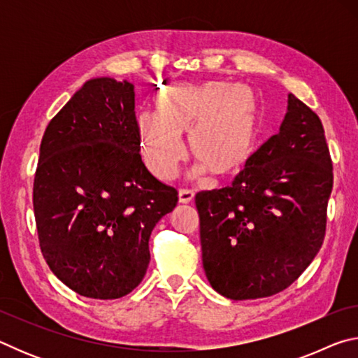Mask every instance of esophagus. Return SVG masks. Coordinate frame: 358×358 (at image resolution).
Masks as SVG:
<instances>
[{
	"instance_id": "obj_1",
	"label": "esophagus",
	"mask_w": 358,
	"mask_h": 358,
	"mask_svg": "<svg viewBox=\"0 0 358 358\" xmlns=\"http://www.w3.org/2000/svg\"><path fill=\"white\" fill-rule=\"evenodd\" d=\"M194 199V192L191 189H180L178 191V201L180 203H189Z\"/></svg>"
}]
</instances>
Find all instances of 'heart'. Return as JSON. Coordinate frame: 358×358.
Returning <instances> with one entry per match:
<instances>
[{
    "label": "heart",
    "mask_w": 358,
    "mask_h": 358,
    "mask_svg": "<svg viewBox=\"0 0 358 358\" xmlns=\"http://www.w3.org/2000/svg\"><path fill=\"white\" fill-rule=\"evenodd\" d=\"M156 112L137 117L143 159L161 180H172L186 156L181 134H189L197 164L194 178L211 172L221 178L240 173L251 161L262 132V104L248 85L224 80L172 83L156 94Z\"/></svg>",
    "instance_id": "heart-1"
}]
</instances>
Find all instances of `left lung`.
I'll use <instances>...</instances> for the list:
<instances>
[{
    "label": "left lung",
    "instance_id": "left-lung-1",
    "mask_svg": "<svg viewBox=\"0 0 358 358\" xmlns=\"http://www.w3.org/2000/svg\"><path fill=\"white\" fill-rule=\"evenodd\" d=\"M331 187L322 123L289 93L280 132L232 185L196 194L211 287L230 300L262 299L289 287L322 246Z\"/></svg>",
    "mask_w": 358,
    "mask_h": 358
}]
</instances>
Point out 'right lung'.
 Returning <instances> with one entry per match:
<instances>
[{
  "label": "right lung",
  "instance_id": "add662e5",
  "mask_svg": "<svg viewBox=\"0 0 358 358\" xmlns=\"http://www.w3.org/2000/svg\"><path fill=\"white\" fill-rule=\"evenodd\" d=\"M134 98L128 80L92 78L41 142L33 207L42 256L88 299H120L141 284L151 230L178 202L143 164Z\"/></svg>",
  "mask_w": 358,
  "mask_h": 358
}]
</instances>
